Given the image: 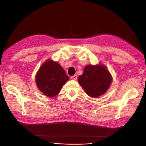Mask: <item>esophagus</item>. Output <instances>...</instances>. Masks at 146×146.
Masks as SVG:
<instances>
[{"instance_id": "obj_1", "label": "esophagus", "mask_w": 146, "mask_h": 146, "mask_svg": "<svg viewBox=\"0 0 146 146\" xmlns=\"http://www.w3.org/2000/svg\"><path fill=\"white\" fill-rule=\"evenodd\" d=\"M77 78H78V76H77L76 75H75L72 76H71V80H76L77 79Z\"/></svg>"}]
</instances>
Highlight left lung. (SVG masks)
<instances>
[{
	"label": "left lung",
	"instance_id": "left-lung-1",
	"mask_svg": "<svg viewBox=\"0 0 146 146\" xmlns=\"http://www.w3.org/2000/svg\"><path fill=\"white\" fill-rule=\"evenodd\" d=\"M78 80L86 94L92 98H97L107 91L112 78L104 65L89 64L85 67Z\"/></svg>",
	"mask_w": 146,
	"mask_h": 146
}]
</instances>
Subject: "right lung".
<instances>
[{
    "label": "right lung",
    "instance_id": "right-lung-1",
    "mask_svg": "<svg viewBox=\"0 0 146 146\" xmlns=\"http://www.w3.org/2000/svg\"><path fill=\"white\" fill-rule=\"evenodd\" d=\"M69 77L57 62L48 60L40 67L36 76V83L43 94L54 97L60 93Z\"/></svg>",
    "mask_w": 146,
    "mask_h": 146
}]
</instances>
